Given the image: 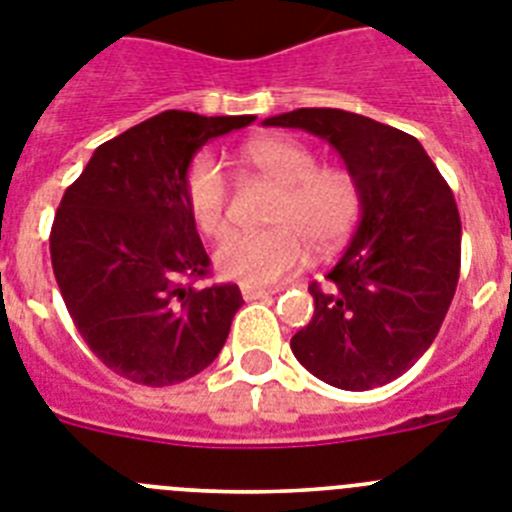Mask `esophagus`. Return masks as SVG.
I'll list each match as a JSON object with an SVG mask.
<instances>
[{
    "label": "esophagus",
    "instance_id": "1",
    "mask_svg": "<svg viewBox=\"0 0 512 512\" xmlns=\"http://www.w3.org/2000/svg\"><path fill=\"white\" fill-rule=\"evenodd\" d=\"M273 291L270 289H257V286H242V296L247 299V302H255V299H265V296H270Z\"/></svg>",
    "mask_w": 512,
    "mask_h": 512
}]
</instances>
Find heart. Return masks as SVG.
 Returning <instances> with one entry per match:
<instances>
[{
    "label": "heart",
    "instance_id": "obj_1",
    "mask_svg": "<svg viewBox=\"0 0 512 512\" xmlns=\"http://www.w3.org/2000/svg\"><path fill=\"white\" fill-rule=\"evenodd\" d=\"M242 161L278 187L268 221L273 229L239 231L216 249L221 276L244 286H270L294 273L304 242L330 252L354 231L362 216V184L343 166H320L309 145L294 137L249 140ZM184 197L197 231L216 239L229 226V179L210 153H197L184 171Z\"/></svg>",
    "mask_w": 512,
    "mask_h": 512
}]
</instances>
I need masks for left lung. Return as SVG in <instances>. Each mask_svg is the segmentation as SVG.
<instances>
[{"mask_svg": "<svg viewBox=\"0 0 512 512\" xmlns=\"http://www.w3.org/2000/svg\"><path fill=\"white\" fill-rule=\"evenodd\" d=\"M328 140L362 184V221L309 286L315 315L291 338L304 369L333 388L388 385L432 346L461 273V216L448 182L409 132L341 109L265 119Z\"/></svg>", "mask_w": 512, "mask_h": 512, "instance_id": "1", "label": "left lung"}]
</instances>
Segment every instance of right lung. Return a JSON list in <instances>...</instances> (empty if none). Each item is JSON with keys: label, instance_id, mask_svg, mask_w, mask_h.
I'll use <instances>...</instances> for the list:
<instances>
[{"label": "right lung", "instance_id": "add662e5", "mask_svg": "<svg viewBox=\"0 0 512 512\" xmlns=\"http://www.w3.org/2000/svg\"><path fill=\"white\" fill-rule=\"evenodd\" d=\"M255 117L163 111L98 145L51 226V268L77 333L111 372L166 388L203 372L242 307L236 283L210 276L184 171L208 140Z\"/></svg>", "mask_w": 512, "mask_h": 512}]
</instances>
